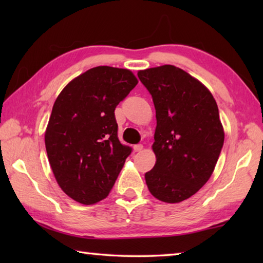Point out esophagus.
Segmentation results:
<instances>
[{
    "mask_svg": "<svg viewBox=\"0 0 263 263\" xmlns=\"http://www.w3.org/2000/svg\"><path fill=\"white\" fill-rule=\"evenodd\" d=\"M144 148V146H142L141 144H137L133 146V149H135V152H140V151Z\"/></svg>",
    "mask_w": 263,
    "mask_h": 263,
    "instance_id": "1",
    "label": "esophagus"
}]
</instances>
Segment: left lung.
Listing matches in <instances>:
<instances>
[{"instance_id":"1","label":"left lung","mask_w":263,"mask_h":263,"mask_svg":"<svg viewBox=\"0 0 263 263\" xmlns=\"http://www.w3.org/2000/svg\"><path fill=\"white\" fill-rule=\"evenodd\" d=\"M152 95L157 128V157L146 184L155 198L180 203L210 179L224 145L219 111L209 89L172 65L138 72Z\"/></svg>"}]
</instances>
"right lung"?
I'll list each match as a JSON object with an SVG mask.
<instances>
[{
  "label": "right lung",
  "instance_id": "right-lung-1",
  "mask_svg": "<svg viewBox=\"0 0 263 263\" xmlns=\"http://www.w3.org/2000/svg\"><path fill=\"white\" fill-rule=\"evenodd\" d=\"M131 70L99 66L57 97L45 132L53 174L70 198L90 205L112 189L130 146L118 139L115 109L137 86Z\"/></svg>",
  "mask_w": 263,
  "mask_h": 263
}]
</instances>
